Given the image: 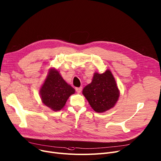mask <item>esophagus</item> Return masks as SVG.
I'll use <instances>...</instances> for the list:
<instances>
[{
    "instance_id": "1",
    "label": "esophagus",
    "mask_w": 161,
    "mask_h": 161,
    "mask_svg": "<svg viewBox=\"0 0 161 161\" xmlns=\"http://www.w3.org/2000/svg\"><path fill=\"white\" fill-rule=\"evenodd\" d=\"M76 91L78 93H80L82 91V87H77V88H76Z\"/></svg>"
}]
</instances>
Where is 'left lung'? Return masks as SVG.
Segmentation results:
<instances>
[{"instance_id": "8db88e82", "label": "left lung", "mask_w": 161, "mask_h": 161, "mask_svg": "<svg viewBox=\"0 0 161 161\" xmlns=\"http://www.w3.org/2000/svg\"><path fill=\"white\" fill-rule=\"evenodd\" d=\"M82 94L96 113H104L114 108L120 96L116 80L109 69L102 74L94 72L91 83Z\"/></svg>"}]
</instances>
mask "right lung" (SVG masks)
Instances as JSON below:
<instances>
[{"instance_id":"add662e5","label":"right lung","mask_w":161,"mask_h":161,"mask_svg":"<svg viewBox=\"0 0 161 161\" xmlns=\"http://www.w3.org/2000/svg\"><path fill=\"white\" fill-rule=\"evenodd\" d=\"M75 89L68 84L55 68L49 69L47 76L39 90L41 101L53 111L62 109Z\"/></svg>"}]
</instances>
